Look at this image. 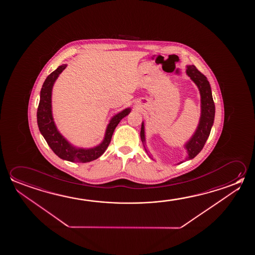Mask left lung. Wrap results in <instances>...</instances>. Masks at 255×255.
Instances as JSON below:
<instances>
[{"label":"left lung","instance_id":"8db88e82","mask_svg":"<svg viewBox=\"0 0 255 255\" xmlns=\"http://www.w3.org/2000/svg\"><path fill=\"white\" fill-rule=\"evenodd\" d=\"M187 75L190 79L196 84L201 95V117L199 124L197 126L195 133L191 138L185 144V148L188 152V156L186 160L193 159L196 155L200 153L205 146V142L208 138L211 129L214 121L215 116V106L213 102L212 90L209 84L208 80L201 72L196 69L195 66L187 67ZM140 138L144 144L146 143L145 139V127L144 123L142 122L141 129H140ZM146 149V147H145ZM147 152V150H146ZM184 161L180 163H183Z\"/></svg>","mask_w":255,"mask_h":255}]
</instances>
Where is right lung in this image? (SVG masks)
<instances>
[{"mask_svg": "<svg viewBox=\"0 0 255 255\" xmlns=\"http://www.w3.org/2000/svg\"><path fill=\"white\" fill-rule=\"evenodd\" d=\"M66 67V64L59 66L55 71L48 75L46 80L42 84L40 94V102L37 109L38 127L48 145L59 158L75 163H88L99 158L104 153L111 141L116 127L124 117L129 115L130 109H126L111 118L106 129L104 139L100 145L87 149L73 146L63 137L57 129L51 111L52 87L55 81Z\"/></svg>", "mask_w": 255, "mask_h": 255, "instance_id": "1", "label": "right lung"}]
</instances>
